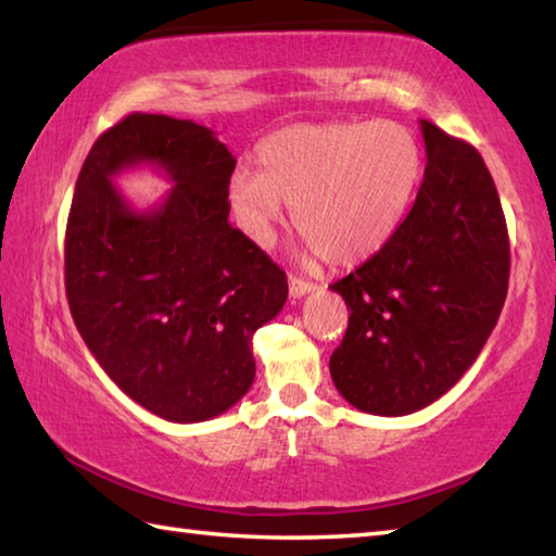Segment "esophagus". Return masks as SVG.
Returning <instances> with one entry per match:
<instances>
[{
    "label": "esophagus",
    "instance_id": "obj_1",
    "mask_svg": "<svg viewBox=\"0 0 556 556\" xmlns=\"http://www.w3.org/2000/svg\"><path fill=\"white\" fill-rule=\"evenodd\" d=\"M308 291H314V285L306 279H299V277H289V294L299 299V296H306Z\"/></svg>",
    "mask_w": 556,
    "mask_h": 556
}]
</instances>
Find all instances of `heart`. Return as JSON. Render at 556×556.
I'll use <instances>...</instances> for the list:
<instances>
[{
  "instance_id": "b5f03b06",
  "label": "heart",
  "mask_w": 556,
  "mask_h": 556,
  "mask_svg": "<svg viewBox=\"0 0 556 556\" xmlns=\"http://www.w3.org/2000/svg\"><path fill=\"white\" fill-rule=\"evenodd\" d=\"M260 168L238 166L232 211L267 244L294 205V225L331 267H355L390 242L425 174L417 137L394 122L355 119L279 129L260 149Z\"/></svg>"
}]
</instances>
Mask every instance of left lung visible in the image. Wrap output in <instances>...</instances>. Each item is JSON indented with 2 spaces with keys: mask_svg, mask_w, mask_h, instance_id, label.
Here are the masks:
<instances>
[{
  "mask_svg": "<svg viewBox=\"0 0 556 556\" xmlns=\"http://www.w3.org/2000/svg\"><path fill=\"white\" fill-rule=\"evenodd\" d=\"M425 181L390 242L331 285L351 308L331 355L336 390L361 412L402 417L464 378L493 333L510 242L483 156L421 119Z\"/></svg>",
  "mask_w": 556,
  "mask_h": 556,
  "instance_id": "1",
  "label": "left lung"
}]
</instances>
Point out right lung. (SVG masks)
Listing matches in <instances>:
<instances>
[{
    "label": "right lung",
    "instance_id": "right-lung-1",
    "mask_svg": "<svg viewBox=\"0 0 556 556\" xmlns=\"http://www.w3.org/2000/svg\"><path fill=\"white\" fill-rule=\"evenodd\" d=\"M154 163L175 186L139 214L111 176ZM235 156L191 119L131 112L102 131L75 184L65 296L110 380L156 417L193 425L255 380L252 336L285 306L287 275L228 223Z\"/></svg>",
    "mask_w": 556,
    "mask_h": 556
}]
</instances>
